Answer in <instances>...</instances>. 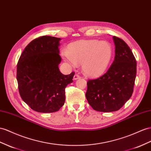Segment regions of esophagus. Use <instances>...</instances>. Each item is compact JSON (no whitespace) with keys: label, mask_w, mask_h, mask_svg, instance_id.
Returning <instances> with one entry per match:
<instances>
[{"label":"esophagus","mask_w":151,"mask_h":151,"mask_svg":"<svg viewBox=\"0 0 151 151\" xmlns=\"http://www.w3.org/2000/svg\"><path fill=\"white\" fill-rule=\"evenodd\" d=\"M80 78V76H79L78 75H77V74H75V75H74V76H73V79H74L75 80H78V79H79Z\"/></svg>","instance_id":"1"}]
</instances>
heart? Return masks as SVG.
I'll use <instances>...</instances> for the list:
<instances>
[{
  "label": "heart",
  "instance_id": "b5f03b06",
  "mask_svg": "<svg viewBox=\"0 0 151 151\" xmlns=\"http://www.w3.org/2000/svg\"><path fill=\"white\" fill-rule=\"evenodd\" d=\"M61 55L72 67L82 64L83 74L95 78L107 70L112 58L113 48L106 41L81 40L69 45L68 51L62 52Z\"/></svg>",
  "mask_w": 151,
  "mask_h": 151
}]
</instances>
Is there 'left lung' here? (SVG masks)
<instances>
[{"mask_svg":"<svg viewBox=\"0 0 151 151\" xmlns=\"http://www.w3.org/2000/svg\"><path fill=\"white\" fill-rule=\"evenodd\" d=\"M115 59L107 72L87 82L86 98L94 110L102 112L119 110L133 92L137 62L131 50L121 39L113 36Z\"/></svg>","mask_w":151,"mask_h":151,"instance_id":"1","label":"left lung"}]
</instances>
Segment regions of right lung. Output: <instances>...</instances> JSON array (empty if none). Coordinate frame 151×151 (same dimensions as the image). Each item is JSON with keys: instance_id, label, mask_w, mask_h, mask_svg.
Masks as SVG:
<instances>
[{"instance_id": "obj_1", "label": "right lung", "mask_w": 151, "mask_h": 151, "mask_svg": "<svg viewBox=\"0 0 151 151\" xmlns=\"http://www.w3.org/2000/svg\"><path fill=\"white\" fill-rule=\"evenodd\" d=\"M59 37L44 36L26 46L17 64V79L22 99L40 113L59 111L65 102V88L75 73L62 74L59 69Z\"/></svg>"}]
</instances>
